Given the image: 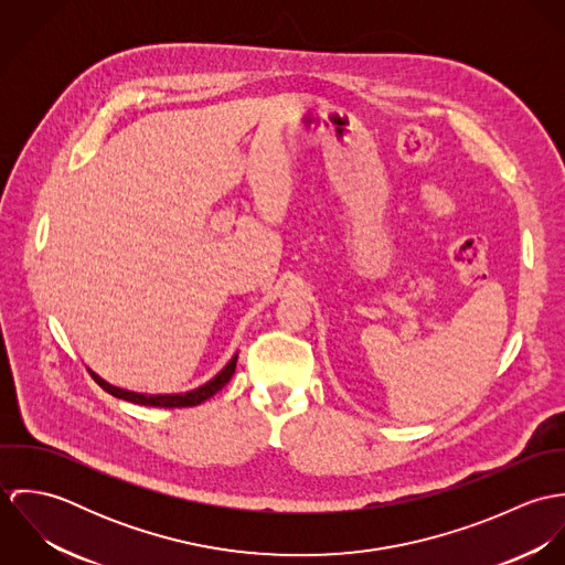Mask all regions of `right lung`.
<instances>
[{"mask_svg":"<svg viewBox=\"0 0 565 565\" xmlns=\"http://www.w3.org/2000/svg\"><path fill=\"white\" fill-rule=\"evenodd\" d=\"M235 367H237V354L226 363V367L213 376L209 383H204L202 387L198 390H191V392H184V394H161V396H150V394H137V392H128V390H119V387H113L108 385L106 381H102L95 372H90V376L95 379V383L108 392L110 396L115 398H121V401H128V403L146 404V406H167V408H180V406H195V404H202L204 401H209L211 396H215L235 374Z\"/></svg>","mask_w":565,"mask_h":565,"instance_id":"obj_1","label":"right lung"}]
</instances>
